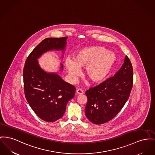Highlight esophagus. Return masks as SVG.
<instances>
[{
  "instance_id": "obj_1",
  "label": "esophagus",
  "mask_w": 155,
  "mask_h": 155,
  "mask_svg": "<svg viewBox=\"0 0 155 155\" xmlns=\"http://www.w3.org/2000/svg\"><path fill=\"white\" fill-rule=\"evenodd\" d=\"M76 92H77V94H79V95L84 94V92H83V91H82L81 89H78V90H77Z\"/></svg>"
}]
</instances>
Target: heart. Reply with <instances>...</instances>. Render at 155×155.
Returning a JSON list of instances; mask_svg holds the SVG:
<instances>
[{"mask_svg":"<svg viewBox=\"0 0 155 155\" xmlns=\"http://www.w3.org/2000/svg\"><path fill=\"white\" fill-rule=\"evenodd\" d=\"M116 55L102 46H92L78 50L73 60L67 58L65 65L71 80L74 81L80 74V68L85 67V75L92 83L104 81L113 68Z\"/></svg>","mask_w":155,"mask_h":155,"instance_id":"b5f03b06","label":"heart"}]
</instances>
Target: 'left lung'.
<instances>
[{
  "instance_id": "1",
  "label": "left lung",
  "mask_w": 155,
  "mask_h": 155,
  "mask_svg": "<svg viewBox=\"0 0 155 155\" xmlns=\"http://www.w3.org/2000/svg\"><path fill=\"white\" fill-rule=\"evenodd\" d=\"M133 68L125 57L121 68L113 77L85 92V115L91 122L100 125L114 118L127 102L133 87Z\"/></svg>"
}]
</instances>
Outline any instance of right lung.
<instances>
[{"instance_id":"add662e5","label":"right lung","mask_w":155,"mask_h":155,"mask_svg":"<svg viewBox=\"0 0 155 155\" xmlns=\"http://www.w3.org/2000/svg\"><path fill=\"white\" fill-rule=\"evenodd\" d=\"M67 38L63 37L43 40L28 56L23 68L26 100L37 115L46 122H54L63 117L67 102L74 97L75 88L58 74L45 72L37 59L47 51L64 50Z\"/></svg>"}]
</instances>
